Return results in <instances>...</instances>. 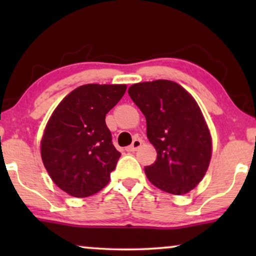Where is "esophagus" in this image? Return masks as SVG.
Instances as JSON below:
<instances>
[{
    "mask_svg": "<svg viewBox=\"0 0 256 256\" xmlns=\"http://www.w3.org/2000/svg\"><path fill=\"white\" fill-rule=\"evenodd\" d=\"M142 144V140L141 138H135L134 141H132V143L130 146H128L127 148H126V150L127 152H135V150H138L140 146H141Z\"/></svg>",
    "mask_w": 256,
    "mask_h": 256,
    "instance_id": "1",
    "label": "esophagus"
}]
</instances>
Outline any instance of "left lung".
<instances>
[{
	"label": "left lung",
	"mask_w": 256,
	"mask_h": 256,
	"mask_svg": "<svg viewBox=\"0 0 256 256\" xmlns=\"http://www.w3.org/2000/svg\"><path fill=\"white\" fill-rule=\"evenodd\" d=\"M128 94L146 116V136L157 152L155 163L146 166V177L169 194H188L202 180L212 154L197 102L170 80L134 84Z\"/></svg>",
	"instance_id": "left-lung-1"
}]
</instances>
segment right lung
Listing matches in <instances>:
<instances>
[{
    "label": "right lung",
    "instance_id": "add662e5",
    "mask_svg": "<svg viewBox=\"0 0 256 256\" xmlns=\"http://www.w3.org/2000/svg\"><path fill=\"white\" fill-rule=\"evenodd\" d=\"M126 90V85L88 84L72 90L54 110L40 154L52 180L66 194L88 197L110 182L121 154L104 118Z\"/></svg>",
    "mask_w": 256,
    "mask_h": 256
}]
</instances>
